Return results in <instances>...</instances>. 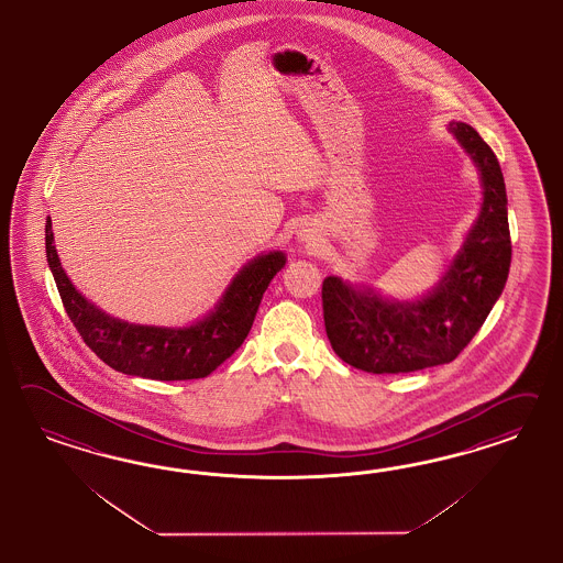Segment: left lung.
Segmentation results:
<instances>
[{"label": "left lung", "instance_id": "obj_1", "mask_svg": "<svg viewBox=\"0 0 563 563\" xmlns=\"http://www.w3.org/2000/svg\"><path fill=\"white\" fill-rule=\"evenodd\" d=\"M481 173L483 205L438 287L417 301L382 299L339 276L322 285L328 341L349 365L369 374H409L450 363L473 341L510 273L506 184L497 156L475 128H448Z\"/></svg>", "mask_w": 563, "mask_h": 563}]
</instances>
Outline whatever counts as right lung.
Here are the masks:
<instances>
[{
    "mask_svg": "<svg viewBox=\"0 0 563 563\" xmlns=\"http://www.w3.org/2000/svg\"><path fill=\"white\" fill-rule=\"evenodd\" d=\"M45 250L62 303L88 349L115 372L161 382L206 377L231 357L250 334L274 274L287 264L283 252L254 257L205 320L188 328H158L111 318L76 290L55 252L52 219L45 224Z\"/></svg>",
    "mask_w": 563,
    "mask_h": 563,
    "instance_id": "add662e5",
    "label": "right lung"
}]
</instances>
